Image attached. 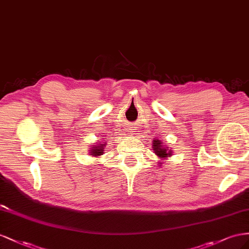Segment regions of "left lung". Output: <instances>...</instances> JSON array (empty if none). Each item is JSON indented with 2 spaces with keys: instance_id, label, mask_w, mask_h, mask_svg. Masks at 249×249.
I'll return each instance as SVG.
<instances>
[{
  "instance_id": "left-lung-1",
  "label": "left lung",
  "mask_w": 249,
  "mask_h": 249,
  "mask_svg": "<svg viewBox=\"0 0 249 249\" xmlns=\"http://www.w3.org/2000/svg\"><path fill=\"white\" fill-rule=\"evenodd\" d=\"M152 148L154 153L159 156L160 160H166L172 155V151L168 150V147L164 146V142L160 140H153Z\"/></svg>"
}]
</instances>
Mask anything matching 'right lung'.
<instances>
[{
	"instance_id": "add662e5",
	"label": "right lung",
	"mask_w": 249,
	"mask_h": 249,
	"mask_svg": "<svg viewBox=\"0 0 249 249\" xmlns=\"http://www.w3.org/2000/svg\"><path fill=\"white\" fill-rule=\"evenodd\" d=\"M104 147H105V144H100V143H98L95 146H91L89 154L91 156H94V158H98V156L104 154Z\"/></svg>"
}]
</instances>
